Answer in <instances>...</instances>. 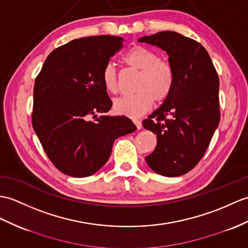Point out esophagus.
<instances>
[{
  "mask_svg": "<svg viewBox=\"0 0 248 248\" xmlns=\"http://www.w3.org/2000/svg\"><path fill=\"white\" fill-rule=\"evenodd\" d=\"M133 123H134V124L136 125V128L140 130V129H141V126H142V124H141V122L140 120H138V119H133Z\"/></svg>",
  "mask_w": 248,
  "mask_h": 248,
  "instance_id": "34e87169",
  "label": "esophagus"
}]
</instances>
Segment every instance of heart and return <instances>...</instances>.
<instances>
[{"instance_id": "1", "label": "heart", "mask_w": 248, "mask_h": 248, "mask_svg": "<svg viewBox=\"0 0 248 248\" xmlns=\"http://www.w3.org/2000/svg\"><path fill=\"white\" fill-rule=\"evenodd\" d=\"M125 66L140 71L133 95L114 100V111L131 118L140 117L150 110L154 100L162 103L171 95L175 83V73L171 63L159 59L158 55L143 45H134L123 57ZM105 89L112 94L119 91L118 74L111 63L103 67L101 74Z\"/></svg>"}]
</instances>
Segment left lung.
<instances>
[{
    "mask_svg": "<svg viewBox=\"0 0 248 248\" xmlns=\"http://www.w3.org/2000/svg\"><path fill=\"white\" fill-rule=\"evenodd\" d=\"M138 41L166 50L175 73L168 99L142 122L157 136L146 162L160 175L186 174L204 156L220 123L217 73L204 46L178 32L160 31Z\"/></svg>",
    "mask_w": 248,
    "mask_h": 248,
    "instance_id": "left-lung-1",
    "label": "left lung"
}]
</instances>
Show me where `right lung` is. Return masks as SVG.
I'll return each instance as SVG.
<instances>
[{
    "instance_id": "1",
    "label": "right lung",
    "mask_w": 248,
    "mask_h": 248,
    "mask_svg": "<svg viewBox=\"0 0 248 248\" xmlns=\"http://www.w3.org/2000/svg\"><path fill=\"white\" fill-rule=\"evenodd\" d=\"M123 42L115 36L73 40L51 51L34 81L33 130L50 162L66 175L94 174L108 162L114 140L136 130L130 118L105 114L112 100L101 74Z\"/></svg>"
}]
</instances>
